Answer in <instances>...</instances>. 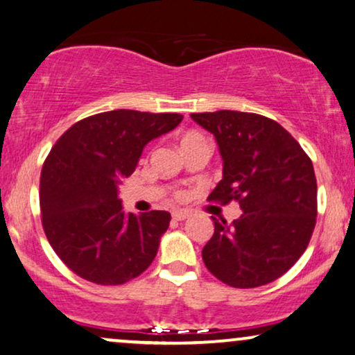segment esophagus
Segmentation results:
<instances>
[{
	"instance_id": "esophagus-1",
	"label": "esophagus",
	"mask_w": 355,
	"mask_h": 355,
	"mask_svg": "<svg viewBox=\"0 0 355 355\" xmlns=\"http://www.w3.org/2000/svg\"><path fill=\"white\" fill-rule=\"evenodd\" d=\"M188 216H190V213H188V211H183V209H175L172 213V218L175 219V221H183V219H187Z\"/></svg>"
}]
</instances>
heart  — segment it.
Here are the masks:
<instances>
[{
	"mask_svg": "<svg viewBox=\"0 0 355 355\" xmlns=\"http://www.w3.org/2000/svg\"><path fill=\"white\" fill-rule=\"evenodd\" d=\"M195 142H205V141L200 134H187V136L182 139V147L187 144H195Z\"/></svg>",
	"mask_w": 355,
	"mask_h": 355,
	"instance_id": "b5f03b06",
	"label": "heart"
}]
</instances>
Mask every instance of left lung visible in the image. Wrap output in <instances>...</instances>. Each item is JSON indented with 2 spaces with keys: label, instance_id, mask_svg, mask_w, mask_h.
Listing matches in <instances>:
<instances>
[{
  "label": "left lung",
  "instance_id": "1",
  "mask_svg": "<svg viewBox=\"0 0 355 355\" xmlns=\"http://www.w3.org/2000/svg\"><path fill=\"white\" fill-rule=\"evenodd\" d=\"M211 132L223 159V180L208 200L239 201L231 224L213 218L203 260L234 288H254L282 277L306 250L316 224V177L302 146L277 121L221 110L190 114Z\"/></svg>",
  "mask_w": 355,
  "mask_h": 355
}]
</instances>
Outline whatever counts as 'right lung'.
Listing matches in <instances>:
<instances>
[{
  "label": "right lung",
  "mask_w": 355,
  "mask_h": 355,
  "mask_svg": "<svg viewBox=\"0 0 355 355\" xmlns=\"http://www.w3.org/2000/svg\"><path fill=\"white\" fill-rule=\"evenodd\" d=\"M183 116L106 111L78 121L52 147L40 173V213L52 249L85 280L121 285L141 275L168 230L170 213H125L119 185L154 139Z\"/></svg>",
  "instance_id": "right-lung-1"
}]
</instances>
